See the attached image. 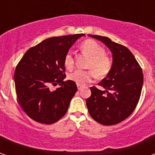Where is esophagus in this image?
<instances>
[{"label": "esophagus", "mask_w": 155, "mask_h": 155, "mask_svg": "<svg viewBox=\"0 0 155 155\" xmlns=\"http://www.w3.org/2000/svg\"><path fill=\"white\" fill-rule=\"evenodd\" d=\"M77 87H78V90H81V88L83 87V86H82V85L77 84Z\"/></svg>", "instance_id": "34e87169"}]
</instances>
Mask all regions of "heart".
<instances>
[{"label":"heart","mask_w":155,"mask_h":155,"mask_svg":"<svg viewBox=\"0 0 155 155\" xmlns=\"http://www.w3.org/2000/svg\"><path fill=\"white\" fill-rule=\"evenodd\" d=\"M80 51L90 58L87 62L88 71L76 70L68 75L69 80L80 85H84L91 82L94 78L95 73L98 77H104L109 73L113 68V59L105 54V50L94 40H86L80 45ZM64 66L67 69L74 68V58L72 54L68 52L64 57Z\"/></svg>","instance_id":"1"}]
</instances>
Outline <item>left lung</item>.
Segmentation results:
<instances>
[{
  "instance_id": "1",
  "label": "left lung",
  "mask_w": 155,
  "mask_h": 155,
  "mask_svg": "<svg viewBox=\"0 0 155 155\" xmlns=\"http://www.w3.org/2000/svg\"><path fill=\"white\" fill-rule=\"evenodd\" d=\"M88 36L101 41L113 54V68L98 84L104 90L91 87V97L86 100L93 119L104 125H116L125 120L139 101L143 84L142 70L136 58L125 46L99 35Z\"/></svg>"
}]
</instances>
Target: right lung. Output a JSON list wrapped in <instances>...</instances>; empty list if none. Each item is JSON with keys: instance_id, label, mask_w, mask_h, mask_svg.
I'll return each instance as SVG.
<instances>
[{"instance_id": "add662e5", "label": "right lung", "mask_w": 155, "mask_h": 155, "mask_svg": "<svg viewBox=\"0 0 155 155\" xmlns=\"http://www.w3.org/2000/svg\"><path fill=\"white\" fill-rule=\"evenodd\" d=\"M84 34L52 37L25 52L14 72L18 101L27 116L37 122L51 125L65 115L77 86L65 79L64 57ZM60 87L52 91L51 85Z\"/></svg>"}]
</instances>
